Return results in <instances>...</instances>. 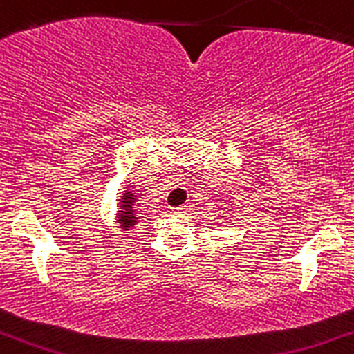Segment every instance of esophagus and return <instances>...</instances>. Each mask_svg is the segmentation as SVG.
I'll return each mask as SVG.
<instances>
[{
    "label": "esophagus",
    "mask_w": 354,
    "mask_h": 354,
    "mask_svg": "<svg viewBox=\"0 0 354 354\" xmlns=\"http://www.w3.org/2000/svg\"><path fill=\"white\" fill-rule=\"evenodd\" d=\"M185 209H187V207H185V206H178V207H174V213H185Z\"/></svg>",
    "instance_id": "34e87169"
}]
</instances>
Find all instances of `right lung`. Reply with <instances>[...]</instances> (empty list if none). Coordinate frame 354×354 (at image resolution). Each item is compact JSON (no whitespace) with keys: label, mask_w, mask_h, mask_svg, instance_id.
<instances>
[{"label":"right lung","mask_w":354,"mask_h":354,"mask_svg":"<svg viewBox=\"0 0 354 354\" xmlns=\"http://www.w3.org/2000/svg\"><path fill=\"white\" fill-rule=\"evenodd\" d=\"M134 201H136L134 192L131 191L124 192L121 199V207H119V209H121L119 211V223H121V228H124V230H129L133 225H136L138 218H140L136 214V209H133Z\"/></svg>","instance_id":"right-lung-1"}]
</instances>
